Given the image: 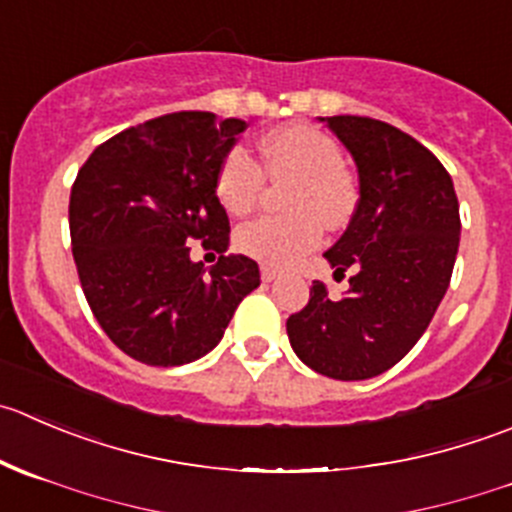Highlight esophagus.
Here are the masks:
<instances>
[{
	"instance_id": "obj_1",
	"label": "esophagus",
	"mask_w": 512,
	"mask_h": 512,
	"mask_svg": "<svg viewBox=\"0 0 512 512\" xmlns=\"http://www.w3.org/2000/svg\"><path fill=\"white\" fill-rule=\"evenodd\" d=\"M260 277H262V282H272L277 277V270H275V267H270V265H262L260 267Z\"/></svg>"
}]
</instances>
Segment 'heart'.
Returning <instances> with one entry per match:
<instances>
[{
    "label": "heart",
    "instance_id": "b5f03b06",
    "mask_svg": "<svg viewBox=\"0 0 512 512\" xmlns=\"http://www.w3.org/2000/svg\"><path fill=\"white\" fill-rule=\"evenodd\" d=\"M262 170L270 177H292L285 217H257L237 230L235 245L262 265L287 267L322 242L327 227L345 225L357 205L342 152L325 132L307 124H287L260 142ZM245 150H232L217 170V200L230 215H245L260 197L265 175Z\"/></svg>",
    "mask_w": 512,
    "mask_h": 512
}]
</instances>
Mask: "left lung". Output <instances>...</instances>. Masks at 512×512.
<instances>
[{
  "label": "left lung",
  "instance_id": "8db88e82",
  "mask_svg": "<svg viewBox=\"0 0 512 512\" xmlns=\"http://www.w3.org/2000/svg\"><path fill=\"white\" fill-rule=\"evenodd\" d=\"M320 119L357 165L355 215L325 252L335 275L352 277L340 300L312 282L310 302L287 317V337L320 375L367 380L413 350L445 297L460 245L458 197L438 157L393 124Z\"/></svg>",
  "mask_w": 512,
  "mask_h": 512
}]
</instances>
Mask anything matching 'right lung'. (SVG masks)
Instances as JSON below:
<instances>
[{
    "mask_svg": "<svg viewBox=\"0 0 512 512\" xmlns=\"http://www.w3.org/2000/svg\"><path fill=\"white\" fill-rule=\"evenodd\" d=\"M245 127L172 112L102 142L77 172L69 235L84 297L109 340L145 365L207 355L260 285L255 260L225 255L230 220L215 190ZM195 239L221 252L210 276L189 260Z\"/></svg>",
    "mask_w": 512,
    "mask_h": 512,
    "instance_id": "add662e5",
    "label": "right lung"
}]
</instances>
